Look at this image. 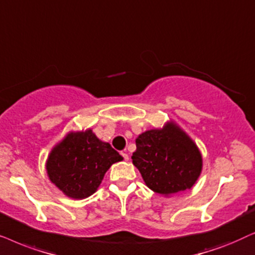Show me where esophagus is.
I'll use <instances>...</instances> for the list:
<instances>
[{
    "instance_id": "34e87169",
    "label": "esophagus",
    "mask_w": 255,
    "mask_h": 255,
    "mask_svg": "<svg viewBox=\"0 0 255 255\" xmlns=\"http://www.w3.org/2000/svg\"><path fill=\"white\" fill-rule=\"evenodd\" d=\"M121 155H122V157H124L125 161H128V159H129V156H128V154H126V152H121Z\"/></svg>"
}]
</instances>
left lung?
Masks as SVG:
<instances>
[{"instance_id":"obj_1","label":"left lung","mask_w":255,"mask_h":255,"mask_svg":"<svg viewBox=\"0 0 255 255\" xmlns=\"http://www.w3.org/2000/svg\"><path fill=\"white\" fill-rule=\"evenodd\" d=\"M133 164L152 191L169 196L195 184L202 171V155L174 122L138 135Z\"/></svg>"}]
</instances>
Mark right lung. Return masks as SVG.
I'll return each mask as SVG.
<instances>
[{"label":"right lung","mask_w":255,"mask_h":255,"mask_svg":"<svg viewBox=\"0 0 255 255\" xmlns=\"http://www.w3.org/2000/svg\"><path fill=\"white\" fill-rule=\"evenodd\" d=\"M122 156L87 129L70 133L50 152L46 170L50 181L67 197L84 199L97 191L105 174Z\"/></svg>","instance_id":"add662e5"}]
</instances>
